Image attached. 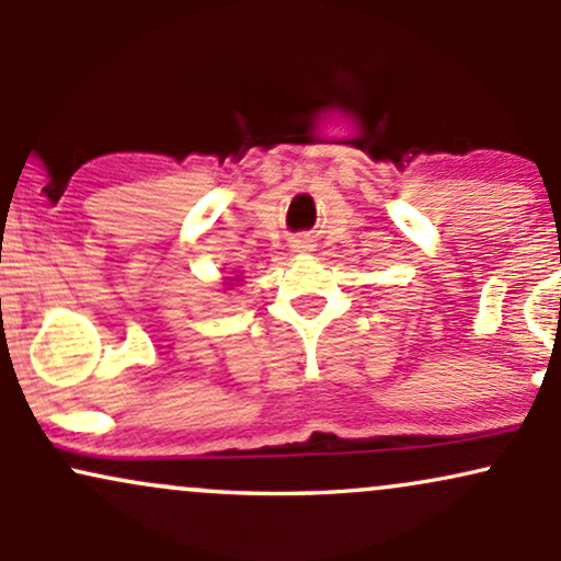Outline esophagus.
<instances>
[{
  "instance_id": "34e87169",
  "label": "esophagus",
  "mask_w": 561,
  "mask_h": 561,
  "mask_svg": "<svg viewBox=\"0 0 561 561\" xmlns=\"http://www.w3.org/2000/svg\"><path fill=\"white\" fill-rule=\"evenodd\" d=\"M300 248H308V244H302V242H295V250H300Z\"/></svg>"
}]
</instances>
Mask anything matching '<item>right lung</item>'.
Segmentation results:
<instances>
[{
	"instance_id": "right-lung-1",
	"label": "right lung",
	"mask_w": 561,
	"mask_h": 561,
	"mask_svg": "<svg viewBox=\"0 0 561 561\" xmlns=\"http://www.w3.org/2000/svg\"><path fill=\"white\" fill-rule=\"evenodd\" d=\"M227 279H229V276H227ZM229 282H234V279H229ZM229 282H227V287H229V289H231V285H229Z\"/></svg>"
}]
</instances>
